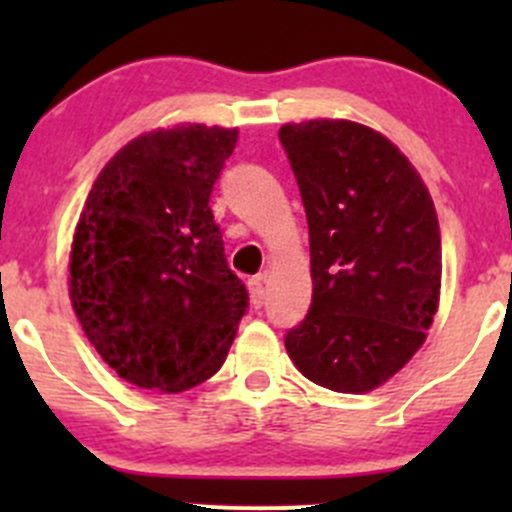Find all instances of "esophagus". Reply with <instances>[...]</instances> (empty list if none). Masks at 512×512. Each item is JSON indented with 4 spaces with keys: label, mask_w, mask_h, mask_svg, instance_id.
Returning <instances> with one entry per match:
<instances>
[{
    "label": "esophagus",
    "mask_w": 512,
    "mask_h": 512,
    "mask_svg": "<svg viewBox=\"0 0 512 512\" xmlns=\"http://www.w3.org/2000/svg\"><path fill=\"white\" fill-rule=\"evenodd\" d=\"M247 285H250V299H252V307L260 309L262 304H265V275L252 277V280L247 282Z\"/></svg>",
    "instance_id": "1"
}]
</instances>
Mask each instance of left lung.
Listing matches in <instances>:
<instances>
[{
  "instance_id": "left-lung-1",
  "label": "left lung",
  "mask_w": 512,
  "mask_h": 512,
  "mask_svg": "<svg viewBox=\"0 0 512 512\" xmlns=\"http://www.w3.org/2000/svg\"><path fill=\"white\" fill-rule=\"evenodd\" d=\"M280 143L309 225L312 304L289 359L314 384L364 394L426 342L441 294L436 208L409 158L354 121L287 123Z\"/></svg>"
}]
</instances>
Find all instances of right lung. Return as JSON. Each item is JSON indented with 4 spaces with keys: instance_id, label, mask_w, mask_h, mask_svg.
I'll return each mask as SVG.
<instances>
[{
    "instance_id": "1",
    "label": "right lung",
    "mask_w": 512,
    "mask_h": 512,
    "mask_svg": "<svg viewBox=\"0 0 512 512\" xmlns=\"http://www.w3.org/2000/svg\"><path fill=\"white\" fill-rule=\"evenodd\" d=\"M237 128L143 133L98 173L74 232L69 294L84 334L128 384L193 389L223 366L247 289L227 267L210 193Z\"/></svg>"
}]
</instances>
